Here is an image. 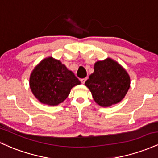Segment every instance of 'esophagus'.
I'll return each mask as SVG.
<instances>
[{"instance_id":"34e87169","label":"esophagus","mask_w":158,"mask_h":158,"mask_svg":"<svg viewBox=\"0 0 158 158\" xmlns=\"http://www.w3.org/2000/svg\"><path fill=\"white\" fill-rule=\"evenodd\" d=\"M86 79H87V78H81V84H84V83H85V81H86Z\"/></svg>"}]
</instances>
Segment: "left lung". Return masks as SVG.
Masks as SVG:
<instances>
[{"mask_svg": "<svg viewBox=\"0 0 158 158\" xmlns=\"http://www.w3.org/2000/svg\"><path fill=\"white\" fill-rule=\"evenodd\" d=\"M97 104L110 107L121 102L130 88V77L125 69L110 58L95 63L94 72L85 82Z\"/></svg>", "mask_w": 158, "mask_h": 158, "instance_id": "1", "label": "left lung"}]
</instances>
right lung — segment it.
<instances>
[{"label":"right lung","instance_id":"right-lung-1","mask_svg":"<svg viewBox=\"0 0 158 158\" xmlns=\"http://www.w3.org/2000/svg\"><path fill=\"white\" fill-rule=\"evenodd\" d=\"M80 84L73 72L52 57L41 61L30 77V87L35 97L41 103L52 106L63 102L72 88Z\"/></svg>","mask_w":158,"mask_h":158}]
</instances>
